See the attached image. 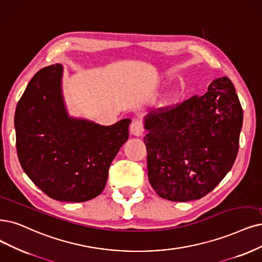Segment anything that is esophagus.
Segmentation results:
<instances>
[{"instance_id": "obj_1", "label": "esophagus", "mask_w": 262, "mask_h": 262, "mask_svg": "<svg viewBox=\"0 0 262 262\" xmlns=\"http://www.w3.org/2000/svg\"><path fill=\"white\" fill-rule=\"evenodd\" d=\"M130 133L134 135V136H142L143 133H144V128H143V125L140 121H134L130 124V127H129Z\"/></svg>"}]
</instances>
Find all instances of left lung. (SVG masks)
I'll return each instance as SVG.
<instances>
[{"label":"left lung","instance_id":"left-lung-1","mask_svg":"<svg viewBox=\"0 0 262 262\" xmlns=\"http://www.w3.org/2000/svg\"><path fill=\"white\" fill-rule=\"evenodd\" d=\"M243 110L231 80L144 118L150 185L172 202L199 200L215 189L235 162Z\"/></svg>","mask_w":262,"mask_h":262}]
</instances>
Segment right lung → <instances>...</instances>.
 <instances>
[{"label": "right lung", "instance_id": "obj_1", "mask_svg": "<svg viewBox=\"0 0 262 262\" xmlns=\"http://www.w3.org/2000/svg\"><path fill=\"white\" fill-rule=\"evenodd\" d=\"M62 66L37 71L15 112L16 148L27 176L50 198L86 202L105 187L109 167L128 139L129 119L111 126L69 116Z\"/></svg>", "mask_w": 262, "mask_h": 262}]
</instances>
